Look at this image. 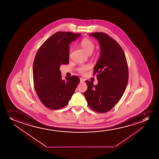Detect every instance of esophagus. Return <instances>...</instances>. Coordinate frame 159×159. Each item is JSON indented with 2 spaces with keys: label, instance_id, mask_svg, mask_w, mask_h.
Listing matches in <instances>:
<instances>
[{
  "label": "esophagus",
  "instance_id": "esophagus-1",
  "mask_svg": "<svg viewBox=\"0 0 159 159\" xmlns=\"http://www.w3.org/2000/svg\"><path fill=\"white\" fill-rule=\"evenodd\" d=\"M80 83H84V80L83 78L80 79Z\"/></svg>",
  "mask_w": 159,
  "mask_h": 159
}]
</instances>
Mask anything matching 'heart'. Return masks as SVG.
Masks as SVG:
<instances>
[{
	"mask_svg": "<svg viewBox=\"0 0 159 159\" xmlns=\"http://www.w3.org/2000/svg\"><path fill=\"white\" fill-rule=\"evenodd\" d=\"M80 44L85 52L89 55L92 54V52L93 51L94 49L95 48L94 43L92 41L91 39H89L88 38H85L82 39L81 41ZM89 69V66H82L79 68L78 70L79 73L84 74L85 72L87 71Z\"/></svg>",
	"mask_w": 159,
	"mask_h": 159,
	"instance_id": "heart-1",
	"label": "heart"
}]
</instances>
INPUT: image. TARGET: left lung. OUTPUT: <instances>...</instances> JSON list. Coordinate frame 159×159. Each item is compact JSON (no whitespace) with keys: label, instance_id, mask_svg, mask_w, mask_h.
Wrapping results in <instances>:
<instances>
[{"label":"left lung","instance_id":"8db88e82","mask_svg":"<svg viewBox=\"0 0 159 159\" xmlns=\"http://www.w3.org/2000/svg\"><path fill=\"white\" fill-rule=\"evenodd\" d=\"M90 36L98 40L100 46V57L94 67L97 73V85L85 82L87 89L84 96L89 107L99 113L111 110L122 98L129 78L128 66L124 51L112 37L104 33Z\"/></svg>","mask_w":159,"mask_h":159}]
</instances>
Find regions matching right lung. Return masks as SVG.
<instances>
[{
	"label": "right lung",
	"instance_id": "right-lung-1",
	"mask_svg": "<svg viewBox=\"0 0 159 159\" xmlns=\"http://www.w3.org/2000/svg\"><path fill=\"white\" fill-rule=\"evenodd\" d=\"M80 35L57 32L42 44L36 54L34 85L39 100L48 109L58 110L66 106L80 82L76 75L63 80L60 67L69 63V45Z\"/></svg>",
	"mask_w": 159,
	"mask_h": 159
}]
</instances>
